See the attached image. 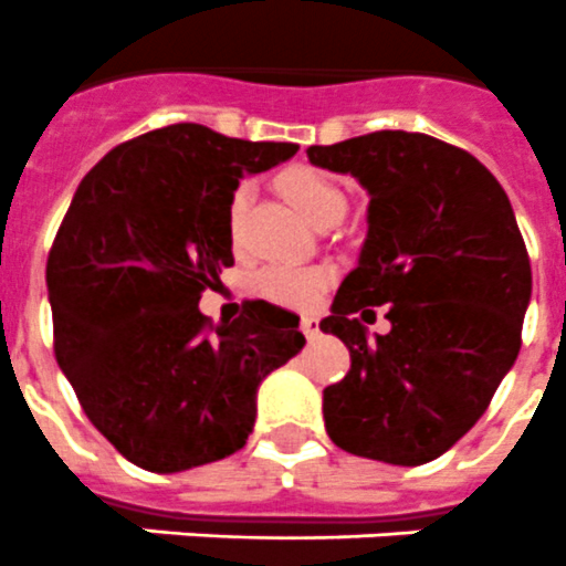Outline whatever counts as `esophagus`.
<instances>
[{"label": "esophagus", "instance_id": "esophagus-1", "mask_svg": "<svg viewBox=\"0 0 566 566\" xmlns=\"http://www.w3.org/2000/svg\"><path fill=\"white\" fill-rule=\"evenodd\" d=\"M298 327H302V334H305L311 342L316 339V336H319V322L313 319V316H302Z\"/></svg>", "mask_w": 566, "mask_h": 566}]
</instances>
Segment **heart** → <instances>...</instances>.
Segmentation results:
<instances>
[{
	"instance_id": "1",
	"label": "heart",
	"mask_w": 566,
	"mask_h": 566,
	"mask_svg": "<svg viewBox=\"0 0 566 566\" xmlns=\"http://www.w3.org/2000/svg\"><path fill=\"white\" fill-rule=\"evenodd\" d=\"M282 192L287 195V201L296 207L311 224H319L331 216H345L348 198L339 189L336 180L327 178L319 169L311 166H296L291 172H284L279 180ZM250 198V187L241 184L230 198V232L235 235L241 221V212ZM331 282V270L319 268V264H270L255 275V291L270 302L291 307H307L313 305L319 293L325 291Z\"/></svg>"
}]
</instances>
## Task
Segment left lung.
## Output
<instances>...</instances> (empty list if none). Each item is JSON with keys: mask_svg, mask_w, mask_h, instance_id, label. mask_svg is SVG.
I'll return each instance as SVG.
<instances>
[{"mask_svg": "<svg viewBox=\"0 0 566 566\" xmlns=\"http://www.w3.org/2000/svg\"><path fill=\"white\" fill-rule=\"evenodd\" d=\"M307 158L371 195L359 264L319 322L350 350V371L322 397L325 429L359 458L429 463L481 420L521 350L533 270L512 203L481 160L420 132H371ZM379 304L392 331L368 337Z\"/></svg>", "mask_w": 566, "mask_h": 566, "instance_id": "8db88e82", "label": "left lung"}]
</instances>
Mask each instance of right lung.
<instances>
[{
	"label": "right lung",
	"instance_id": "1",
	"mask_svg": "<svg viewBox=\"0 0 566 566\" xmlns=\"http://www.w3.org/2000/svg\"><path fill=\"white\" fill-rule=\"evenodd\" d=\"M296 151L175 123L114 146L71 198L45 268L56 363L94 429L146 472L239 452L261 379L305 348L298 316L270 302L216 327L198 311L232 268L239 178Z\"/></svg>",
	"mask_w": 566,
	"mask_h": 566
}]
</instances>
